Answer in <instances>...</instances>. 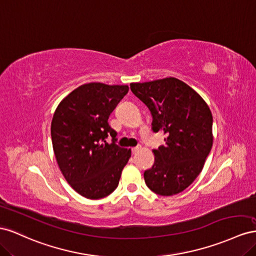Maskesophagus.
Returning a JSON list of instances; mask_svg holds the SVG:
<instances>
[{
  "label": "esophagus",
  "mask_w": 256,
  "mask_h": 256,
  "mask_svg": "<svg viewBox=\"0 0 256 256\" xmlns=\"http://www.w3.org/2000/svg\"><path fill=\"white\" fill-rule=\"evenodd\" d=\"M140 149H142L140 146H137V147H134V148H132V152H133V154H135V153H137V152L140 151Z\"/></svg>",
  "instance_id": "34e87169"
}]
</instances>
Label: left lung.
<instances>
[{
  "instance_id": "8db88e82",
  "label": "left lung",
  "mask_w": 256,
  "mask_h": 256,
  "mask_svg": "<svg viewBox=\"0 0 256 256\" xmlns=\"http://www.w3.org/2000/svg\"><path fill=\"white\" fill-rule=\"evenodd\" d=\"M130 90L149 108L153 132L166 134L165 146L152 150L154 164L144 174L152 192L181 193L202 170L214 144L212 114L193 88L174 77L132 82Z\"/></svg>"
}]
</instances>
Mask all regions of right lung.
I'll return each mask as SVG.
<instances>
[{
  "instance_id": "obj_1",
  "label": "right lung",
  "mask_w": 256,
  "mask_h": 256,
  "mask_svg": "<svg viewBox=\"0 0 256 256\" xmlns=\"http://www.w3.org/2000/svg\"><path fill=\"white\" fill-rule=\"evenodd\" d=\"M128 86L90 82L79 86L58 105L51 121L56 163L70 186L82 196L98 200L119 184L130 149L114 144L108 118L126 96ZM108 134L112 143H107Z\"/></svg>"
}]
</instances>
